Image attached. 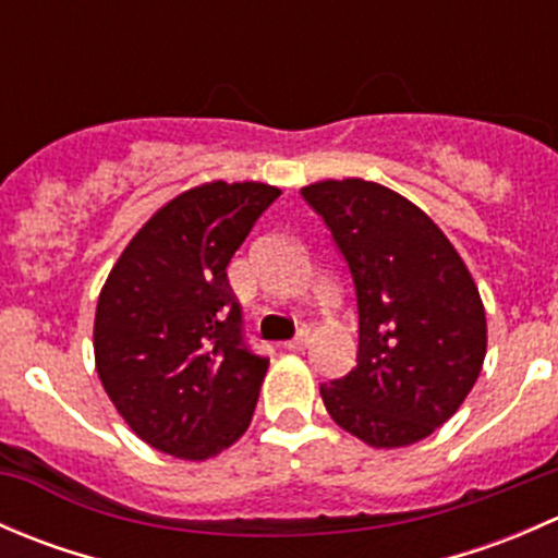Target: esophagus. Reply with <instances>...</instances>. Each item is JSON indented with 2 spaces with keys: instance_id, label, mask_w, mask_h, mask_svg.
<instances>
[{
  "instance_id": "1",
  "label": "esophagus",
  "mask_w": 558,
  "mask_h": 558,
  "mask_svg": "<svg viewBox=\"0 0 558 558\" xmlns=\"http://www.w3.org/2000/svg\"><path fill=\"white\" fill-rule=\"evenodd\" d=\"M307 345H311V331H307V329H302L300 335L294 337V340L286 342V348H289V351H305Z\"/></svg>"
}]
</instances>
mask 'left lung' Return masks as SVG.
Returning <instances> with one entry per match:
<instances>
[{
	"instance_id": "left-lung-1",
	"label": "left lung",
	"mask_w": 558,
	"mask_h": 558,
	"mask_svg": "<svg viewBox=\"0 0 558 558\" xmlns=\"http://www.w3.org/2000/svg\"><path fill=\"white\" fill-rule=\"evenodd\" d=\"M356 286V367L320 386L337 426L373 448L429 437L461 408L486 359V311L442 229L362 178L302 189Z\"/></svg>"
}]
</instances>
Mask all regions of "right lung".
I'll return each mask as SVG.
<instances>
[{
  "mask_svg": "<svg viewBox=\"0 0 558 558\" xmlns=\"http://www.w3.org/2000/svg\"><path fill=\"white\" fill-rule=\"evenodd\" d=\"M278 196L256 180L194 185L143 223L107 275L94 315L97 373L156 451L205 461L251 426L269 359L243 342L227 267Z\"/></svg>",
  "mask_w": 558,
  "mask_h": 558,
  "instance_id": "1",
  "label": "right lung"
}]
</instances>
